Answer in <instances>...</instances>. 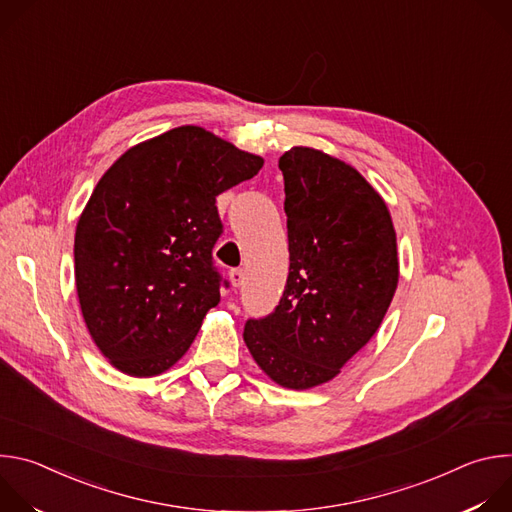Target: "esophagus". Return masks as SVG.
<instances>
[{"label": "esophagus", "mask_w": 512, "mask_h": 512, "mask_svg": "<svg viewBox=\"0 0 512 512\" xmlns=\"http://www.w3.org/2000/svg\"><path fill=\"white\" fill-rule=\"evenodd\" d=\"M229 281H231V285L237 289V287H241V285H243V281H245V273H243L241 269H233V271L229 273Z\"/></svg>", "instance_id": "esophagus-1"}]
</instances>
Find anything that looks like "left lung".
Listing matches in <instances>:
<instances>
[{"label": "left lung", "mask_w": 512, "mask_h": 512, "mask_svg": "<svg viewBox=\"0 0 512 512\" xmlns=\"http://www.w3.org/2000/svg\"><path fill=\"white\" fill-rule=\"evenodd\" d=\"M279 170L289 275L275 312L249 320L243 338L273 383L306 391L377 334L399 283L397 235L387 202L350 164L294 145Z\"/></svg>", "instance_id": "obj_1"}]
</instances>
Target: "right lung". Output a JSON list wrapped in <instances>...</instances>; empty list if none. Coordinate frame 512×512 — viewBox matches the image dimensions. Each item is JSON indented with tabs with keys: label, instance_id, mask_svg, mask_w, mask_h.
Listing matches in <instances>:
<instances>
[{
	"label": "right lung",
	"instance_id": "1",
	"mask_svg": "<svg viewBox=\"0 0 512 512\" xmlns=\"http://www.w3.org/2000/svg\"><path fill=\"white\" fill-rule=\"evenodd\" d=\"M263 162L182 125L139 141L101 176L77 223L75 281L87 330L117 371L158 377L186 354L221 302L216 196Z\"/></svg>",
	"mask_w": 512,
	"mask_h": 512
}]
</instances>
